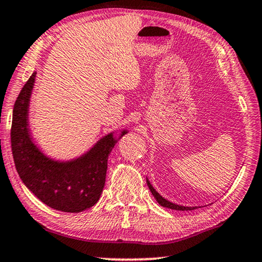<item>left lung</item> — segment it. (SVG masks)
<instances>
[{"label":"left lung","mask_w":262,"mask_h":262,"mask_svg":"<svg viewBox=\"0 0 262 262\" xmlns=\"http://www.w3.org/2000/svg\"><path fill=\"white\" fill-rule=\"evenodd\" d=\"M147 185H148V188L153 194V196L155 198V200L159 202V205H161L162 207H166V208H169V209H175V210H193V209H196L198 207H186V206H181V205H177V204H173V202H170L168 200H166L165 198H162L161 195H160L156 190L154 189V187L150 185L149 180L147 179Z\"/></svg>","instance_id":"obj_1"}]
</instances>
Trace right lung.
Instances as JSON below:
<instances>
[{"mask_svg":"<svg viewBox=\"0 0 262 262\" xmlns=\"http://www.w3.org/2000/svg\"><path fill=\"white\" fill-rule=\"evenodd\" d=\"M35 77L36 72L23 85L14 104L10 138L15 167L27 188L50 208L83 212L99 201L106 182L109 154L128 130H120L119 138L115 132L106 134L84 154L72 160L62 161L46 155L35 143L29 127Z\"/></svg>","mask_w":262,"mask_h":262,"instance_id":"right-lung-1","label":"right lung"}]
</instances>
